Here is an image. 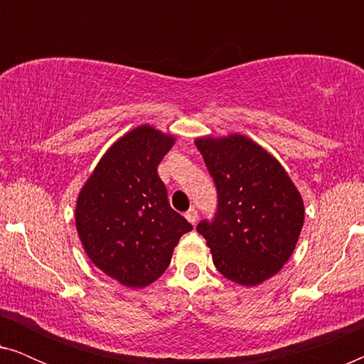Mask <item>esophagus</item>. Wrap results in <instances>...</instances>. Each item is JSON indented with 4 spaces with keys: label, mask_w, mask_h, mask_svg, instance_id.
<instances>
[{
    "label": "esophagus",
    "mask_w": 364,
    "mask_h": 364,
    "mask_svg": "<svg viewBox=\"0 0 364 364\" xmlns=\"http://www.w3.org/2000/svg\"><path fill=\"white\" fill-rule=\"evenodd\" d=\"M186 218H187V220L188 222H191L192 223V225H196V223H197V218H198V213H197V210H196V208H188V210L186 212Z\"/></svg>",
    "instance_id": "34e87169"
}]
</instances>
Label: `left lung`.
Returning a JSON list of instances; mask_svg holds the SVG:
<instances>
[{"instance_id":"1","label":"left lung","mask_w":364,"mask_h":364,"mask_svg":"<svg viewBox=\"0 0 364 364\" xmlns=\"http://www.w3.org/2000/svg\"><path fill=\"white\" fill-rule=\"evenodd\" d=\"M196 146L217 187V213L197 232L228 280L255 287L282 270L295 250L305 207L282 164L242 134L198 137Z\"/></svg>"}]
</instances>
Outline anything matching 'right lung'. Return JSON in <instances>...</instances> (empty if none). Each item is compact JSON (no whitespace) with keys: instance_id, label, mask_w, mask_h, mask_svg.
Segmentation results:
<instances>
[{"instance_id":"add662e5","label":"right lung","mask_w":364,"mask_h":364,"mask_svg":"<svg viewBox=\"0 0 364 364\" xmlns=\"http://www.w3.org/2000/svg\"><path fill=\"white\" fill-rule=\"evenodd\" d=\"M176 137L144 124L112 144L84 183L76 228L89 260L129 288L156 282L192 225L168 205L157 173Z\"/></svg>"}]
</instances>
